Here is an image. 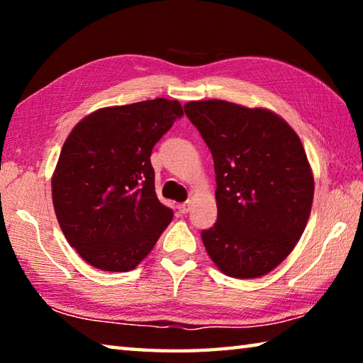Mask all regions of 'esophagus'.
<instances>
[{"label":"esophagus","instance_id":"obj_1","mask_svg":"<svg viewBox=\"0 0 363 363\" xmlns=\"http://www.w3.org/2000/svg\"><path fill=\"white\" fill-rule=\"evenodd\" d=\"M177 210H179L181 214H187L190 211V203L189 201H186V203H181L179 206H177Z\"/></svg>","mask_w":363,"mask_h":363}]
</instances>
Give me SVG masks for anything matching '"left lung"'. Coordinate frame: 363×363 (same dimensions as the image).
Wrapping results in <instances>:
<instances>
[{"instance_id": "left-lung-1", "label": "left lung", "mask_w": 363, "mask_h": 363, "mask_svg": "<svg viewBox=\"0 0 363 363\" xmlns=\"http://www.w3.org/2000/svg\"><path fill=\"white\" fill-rule=\"evenodd\" d=\"M184 110L216 173L218 220L201 230L208 255L229 277H262L291 253L311 216L314 176L301 139L267 108L213 99Z\"/></svg>"}]
</instances>
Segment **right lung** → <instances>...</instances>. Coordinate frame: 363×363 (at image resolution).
Here are the masks:
<instances>
[{"label":"right lung","mask_w":363,"mask_h":363,"mask_svg":"<svg viewBox=\"0 0 363 363\" xmlns=\"http://www.w3.org/2000/svg\"><path fill=\"white\" fill-rule=\"evenodd\" d=\"M184 115L177 101L96 110L73 128L52 174L67 242L107 272H128L155 247L173 211L155 194L152 149Z\"/></svg>","instance_id":"add662e5"}]
</instances>
